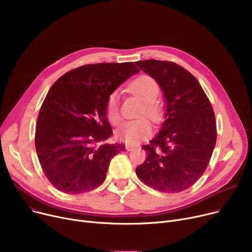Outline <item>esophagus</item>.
<instances>
[{
	"instance_id": "esophagus-1",
	"label": "esophagus",
	"mask_w": 252,
	"mask_h": 252,
	"mask_svg": "<svg viewBox=\"0 0 252 252\" xmlns=\"http://www.w3.org/2000/svg\"><path fill=\"white\" fill-rule=\"evenodd\" d=\"M136 147H134V146H130V145H126V149L127 150V151H131V150H134Z\"/></svg>"
}]
</instances>
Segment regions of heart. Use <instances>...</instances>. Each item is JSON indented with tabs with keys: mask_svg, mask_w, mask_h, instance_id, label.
Masks as SVG:
<instances>
[{
	"mask_svg": "<svg viewBox=\"0 0 252 252\" xmlns=\"http://www.w3.org/2000/svg\"><path fill=\"white\" fill-rule=\"evenodd\" d=\"M129 90L143 103L144 108L141 115H146L153 122H158L160 118V106L156 102L159 95L160 88L156 81L150 76L142 75L134 79L129 85ZM106 115L112 124L118 123L119 118V104L117 93L111 94L106 104ZM151 134V126L147 119L140 118L137 121H128L118 127L116 135L119 140L128 144H135L146 138Z\"/></svg>",
	"mask_w": 252,
	"mask_h": 252,
	"instance_id": "obj_1",
	"label": "heart"
}]
</instances>
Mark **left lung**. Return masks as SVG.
<instances>
[{"label":"left lung","mask_w":252,"mask_h":252,"mask_svg":"<svg viewBox=\"0 0 252 252\" xmlns=\"http://www.w3.org/2000/svg\"><path fill=\"white\" fill-rule=\"evenodd\" d=\"M136 65L155 79L165 103L164 122L142 147L147 156L136 174L157 191L182 192L201 177L214 152V109L195 76L175 62L144 60Z\"/></svg>","instance_id":"1"}]
</instances>
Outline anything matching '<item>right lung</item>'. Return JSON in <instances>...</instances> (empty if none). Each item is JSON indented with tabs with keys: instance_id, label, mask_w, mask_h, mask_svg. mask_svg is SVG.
Listing matches in <instances>:
<instances>
[{
	"instance_id": "add662e5",
	"label": "right lung",
	"mask_w": 252,
	"mask_h": 252,
	"mask_svg": "<svg viewBox=\"0 0 252 252\" xmlns=\"http://www.w3.org/2000/svg\"><path fill=\"white\" fill-rule=\"evenodd\" d=\"M139 71L133 62L89 64L66 72L51 87L34 141L44 174L57 190L79 194L103 183L112 157L125 151L122 144L105 142L112 135L106 104Z\"/></svg>"
}]
</instances>
